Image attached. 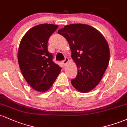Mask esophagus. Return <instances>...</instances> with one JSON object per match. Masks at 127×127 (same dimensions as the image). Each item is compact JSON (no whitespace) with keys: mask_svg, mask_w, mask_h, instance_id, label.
Wrapping results in <instances>:
<instances>
[{"mask_svg":"<svg viewBox=\"0 0 127 127\" xmlns=\"http://www.w3.org/2000/svg\"><path fill=\"white\" fill-rule=\"evenodd\" d=\"M68 62H69V59H68V58H65L64 60L63 61L62 63H63V64L64 65H65Z\"/></svg>","mask_w":127,"mask_h":127,"instance_id":"esophagus-1","label":"esophagus"}]
</instances>
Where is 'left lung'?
<instances>
[{"label":"left lung","instance_id":"left-lung-1","mask_svg":"<svg viewBox=\"0 0 127 127\" xmlns=\"http://www.w3.org/2000/svg\"><path fill=\"white\" fill-rule=\"evenodd\" d=\"M69 44L71 57L78 68L73 87L82 93L91 91L100 83L108 66L109 45L98 30L87 24H72L59 30Z\"/></svg>","mask_w":127,"mask_h":127}]
</instances>
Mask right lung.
I'll return each mask as SVG.
<instances>
[{
	"label": "right lung",
	"mask_w": 127,
	"mask_h": 127,
	"mask_svg": "<svg viewBox=\"0 0 127 127\" xmlns=\"http://www.w3.org/2000/svg\"><path fill=\"white\" fill-rule=\"evenodd\" d=\"M58 25L42 24L32 27L24 34L18 51V61L26 82L39 92L48 90L56 80L62 68L52 62L48 51V41Z\"/></svg>",
	"instance_id": "add662e5"
}]
</instances>
